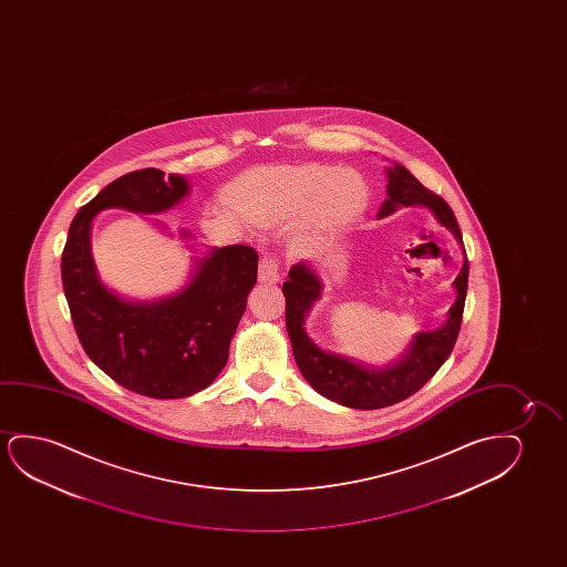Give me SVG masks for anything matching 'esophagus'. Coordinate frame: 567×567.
<instances>
[{"label":"esophagus","instance_id":"1","mask_svg":"<svg viewBox=\"0 0 567 567\" xmlns=\"http://www.w3.org/2000/svg\"><path fill=\"white\" fill-rule=\"evenodd\" d=\"M259 280L261 282H277L280 280V261L279 257L272 254H265L259 261Z\"/></svg>","mask_w":567,"mask_h":567}]
</instances>
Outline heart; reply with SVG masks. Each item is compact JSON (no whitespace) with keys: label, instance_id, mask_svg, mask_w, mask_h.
I'll return each instance as SVG.
<instances>
[{"label":"heart","instance_id":"1","mask_svg":"<svg viewBox=\"0 0 567 567\" xmlns=\"http://www.w3.org/2000/svg\"><path fill=\"white\" fill-rule=\"evenodd\" d=\"M233 202L244 217L261 225H280L306 213L313 230L347 225L365 205V184L352 171L321 164L264 166L241 176Z\"/></svg>","mask_w":567,"mask_h":567}]
</instances>
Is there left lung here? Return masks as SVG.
I'll return each instance as SVG.
<instances>
[{"mask_svg": "<svg viewBox=\"0 0 567 567\" xmlns=\"http://www.w3.org/2000/svg\"><path fill=\"white\" fill-rule=\"evenodd\" d=\"M388 199L383 202L380 217L395 213L401 205H426L434 210L435 217L457 236L463 246V236L450 205L440 195L422 186L401 164L389 168ZM465 261L463 269L455 279L457 300L447 316V323L432 331L420 333L412 342L409 354L403 362L391 365L383 372H373L364 365L354 364L347 358L334 357L318 349L310 337L303 331V319L310 311L321 292L318 275L308 265L298 264L288 272V280L282 285V295L287 300V331L292 342V352L300 372L319 395L331 399L334 403L344 404L350 409H383L389 404L399 403L434 378L450 358L451 350L457 342L458 329L465 310L466 287H468V257L463 246Z\"/></svg>", "mask_w": 567, "mask_h": 567, "instance_id": "8db88e82", "label": "left lung"}]
</instances>
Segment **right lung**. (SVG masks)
Instances as JSON below:
<instances>
[{"label":"right lung","instance_id":"obj_1","mask_svg":"<svg viewBox=\"0 0 567 567\" xmlns=\"http://www.w3.org/2000/svg\"><path fill=\"white\" fill-rule=\"evenodd\" d=\"M187 194V182L158 168L130 172L83 205L62 251L63 292L86 357L122 388L153 399H182L210 385L228 360L249 290L257 251L236 244L213 249L179 295L130 303L96 277L91 223L110 207L161 213Z\"/></svg>","mask_w":567,"mask_h":567}]
</instances>
